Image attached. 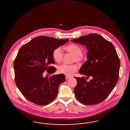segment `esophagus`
<instances>
[{
    "instance_id": "esophagus-1",
    "label": "esophagus",
    "mask_w": 130,
    "mask_h": 130,
    "mask_svg": "<svg viewBox=\"0 0 130 130\" xmlns=\"http://www.w3.org/2000/svg\"><path fill=\"white\" fill-rule=\"evenodd\" d=\"M70 77H71L70 76H67V75H66V76H65V78H66V80H67L69 78H70Z\"/></svg>"
}]
</instances>
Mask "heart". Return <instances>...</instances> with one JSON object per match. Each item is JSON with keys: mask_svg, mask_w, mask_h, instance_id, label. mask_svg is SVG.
<instances>
[{"mask_svg": "<svg viewBox=\"0 0 130 130\" xmlns=\"http://www.w3.org/2000/svg\"><path fill=\"white\" fill-rule=\"evenodd\" d=\"M65 49L68 53L74 56L73 61L80 63L84 60V56L82 54V49L77 45L75 44H70L65 47ZM63 55V51L61 47L56 48L53 53V58L57 62H60L62 61ZM57 70L60 74L71 76L77 71V68L74 65L62 64L58 67Z\"/></svg>", "mask_w": 130, "mask_h": 130, "instance_id": "b5f03b06", "label": "heart"}]
</instances>
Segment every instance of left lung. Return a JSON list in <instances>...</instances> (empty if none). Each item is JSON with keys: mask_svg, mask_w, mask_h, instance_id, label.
Here are the masks:
<instances>
[{"mask_svg": "<svg viewBox=\"0 0 130 130\" xmlns=\"http://www.w3.org/2000/svg\"><path fill=\"white\" fill-rule=\"evenodd\" d=\"M85 45L88 50V60L79 73L92 79L74 77L77 85L74 93L76 99L87 105L96 104L104 100L116 86L119 77L120 60L111 42L100 35L90 34L71 40Z\"/></svg>", "mask_w": 130, "mask_h": 130, "instance_id": "8db88e82", "label": "left lung"}]
</instances>
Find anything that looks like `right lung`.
Masks as SVG:
<instances>
[{
  "label": "right lung",
  "instance_id": "add662e5",
  "mask_svg": "<svg viewBox=\"0 0 130 130\" xmlns=\"http://www.w3.org/2000/svg\"><path fill=\"white\" fill-rule=\"evenodd\" d=\"M68 39L39 36L23 45L14 61L15 82L25 98L39 105L49 104L56 99L59 85L65 81L63 74L43 77V73L53 74L56 69L53 56L54 50Z\"/></svg>",
  "mask_w": 130,
  "mask_h": 130
}]
</instances>
